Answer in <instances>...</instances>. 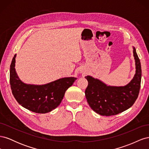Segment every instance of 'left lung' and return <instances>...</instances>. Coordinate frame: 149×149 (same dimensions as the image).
Returning <instances> with one entry per match:
<instances>
[{"label": "left lung", "mask_w": 149, "mask_h": 149, "mask_svg": "<svg viewBox=\"0 0 149 149\" xmlns=\"http://www.w3.org/2000/svg\"><path fill=\"white\" fill-rule=\"evenodd\" d=\"M136 60V74L125 86H109L90 76H86L88 85L85 90L87 101L91 109L101 116L118 114L131 107L138 97L141 88L142 70L140 60L133 47Z\"/></svg>", "instance_id": "8db88e82"}]
</instances>
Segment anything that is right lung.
<instances>
[{"instance_id":"obj_1","label":"right lung","mask_w":149,"mask_h":149,"mask_svg":"<svg viewBox=\"0 0 149 149\" xmlns=\"http://www.w3.org/2000/svg\"><path fill=\"white\" fill-rule=\"evenodd\" d=\"M16 55L10 68V84L12 92L20 104L36 113L45 114L55 109L60 104L68 88L76 78H64L44 85L26 84L18 77L15 70Z\"/></svg>"}]
</instances>
